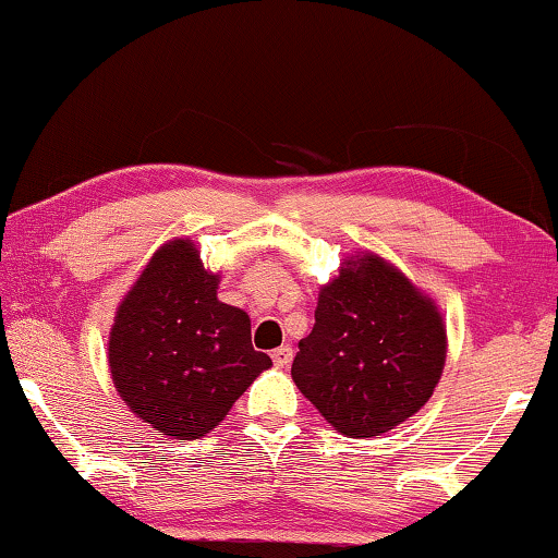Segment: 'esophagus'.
<instances>
[{
  "mask_svg": "<svg viewBox=\"0 0 558 558\" xmlns=\"http://www.w3.org/2000/svg\"><path fill=\"white\" fill-rule=\"evenodd\" d=\"M292 357H294V350L289 345H281L271 353V361H274V365H277V368H287V365L292 363Z\"/></svg>",
  "mask_w": 558,
  "mask_h": 558,
  "instance_id": "1",
  "label": "esophagus"
}]
</instances>
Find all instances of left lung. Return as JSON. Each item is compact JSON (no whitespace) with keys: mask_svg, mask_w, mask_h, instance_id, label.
<instances>
[{"mask_svg":"<svg viewBox=\"0 0 558 558\" xmlns=\"http://www.w3.org/2000/svg\"><path fill=\"white\" fill-rule=\"evenodd\" d=\"M447 335L429 296L378 256L348 262L323 287L292 378L348 437H378L429 401Z\"/></svg>","mask_w":558,"mask_h":558,"instance_id":"8db88e82","label":"left lung"}]
</instances>
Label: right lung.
Listing matches in <instances>:
<instances>
[{
  "mask_svg": "<svg viewBox=\"0 0 558 558\" xmlns=\"http://www.w3.org/2000/svg\"><path fill=\"white\" fill-rule=\"evenodd\" d=\"M216 289L197 248L178 239L151 256L113 319V386L167 437H205L271 365L251 345L246 312L218 302Z\"/></svg>",
  "mask_w": 558,
  "mask_h": 558,
  "instance_id": "right-lung-1",
  "label": "right lung"
}]
</instances>
